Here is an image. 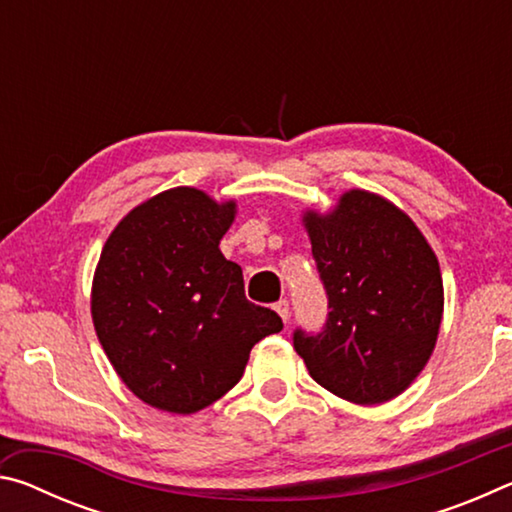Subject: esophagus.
Returning <instances> with one entry per match:
<instances>
[{
  "label": "esophagus",
  "mask_w": 512,
  "mask_h": 512,
  "mask_svg": "<svg viewBox=\"0 0 512 512\" xmlns=\"http://www.w3.org/2000/svg\"><path fill=\"white\" fill-rule=\"evenodd\" d=\"M275 311H277V314H280V318L284 320V323H289V300L275 302Z\"/></svg>",
  "instance_id": "obj_1"
}]
</instances>
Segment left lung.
<instances>
[{
	"label": "left lung",
	"mask_w": 512,
	"mask_h": 512,
	"mask_svg": "<svg viewBox=\"0 0 512 512\" xmlns=\"http://www.w3.org/2000/svg\"><path fill=\"white\" fill-rule=\"evenodd\" d=\"M329 314L293 334L309 375L343 400H393L427 366L443 323V275L418 225L384 196L350 189L332 210L302 214Z\"/></svg>",
	"instance_id": "obj_1"
}]
</instances>
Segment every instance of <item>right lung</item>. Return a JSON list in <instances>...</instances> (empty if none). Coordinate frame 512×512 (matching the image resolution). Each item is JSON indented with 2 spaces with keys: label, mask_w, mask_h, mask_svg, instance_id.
I'll list each match as a JSON object with an SVG mask.
<instances>
[{
  "label": "right lung",
  "mask_w": 512,
  "mask_h": 512,
  "mask_svg": "<svg viewBox=\"0 0 512 512\" xmlns=\"http://www.w3.org/2000/svg\"><path fill=\"white\" fill-rule=\"evenodd\" d=\"M235 201L173 187L110 232L92 280V323L119 379L155 409L192 415L230 391L250 350L282 329L253 305L219 244Z\"/></svg>",
  "instance_id": "add662e5"
}]
</instances>
